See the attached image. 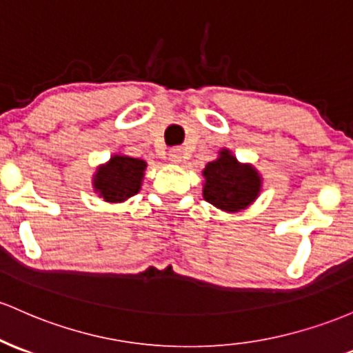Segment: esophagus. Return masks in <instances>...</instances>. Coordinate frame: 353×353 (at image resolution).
Listing matches in <instances>:
<instances>
[{
  "instance_id": "obj_1",
  "label": "esophagus",
  "mask_w": 353,
  "mask_h": 353,
  "mask_svg": "<svg viewBox=\"0 0 353 353\" xmlns=\"http://www.w3.org/2000/svg\"><path fill=\"white\" fill-rule=\"evenodd\" d=\"M169 161L172 164H181V161H183V149L181 147H172L169 150Z\"/></svg>"
}]
</instances>
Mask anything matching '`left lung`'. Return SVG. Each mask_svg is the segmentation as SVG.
Here are the masks:
<instances>
[{"label": "left lung", "mask_w": 353, "mask_h": 353, "mask_svg": "<svg viewBox=\"0 0 353 353\" xmlns=\"http://www.w3.org/2000/svg\"><path fill=\"white\" fill-rule=\"evenodd\" d=\"M206 179L203 196L212 206L228 212L241 211L256 199L261 191V177L250 164L238 162L228 149L216 161L208 162L203 170Z\"/></svg>", "instance_id": "1"}]
</instances>
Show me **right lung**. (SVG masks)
Listing matches in <instances>:
<instances>
[{
  "label": "right lung",
  "instance_id": "right-lung-1",
  "mask_svg": "<svg viewBox=\"0 0 353 353\" xmlns=\"http://www.w3.org/2000/svg\"><path fill=\"white\" fill-rule=\"evenodd\" d=\"M145 161L129 156H112L94 174V191L107 203H123L141 191Z\"/></svg>",
  "mask_w": 353,
  "mask_h": 353
}]
</instances>
